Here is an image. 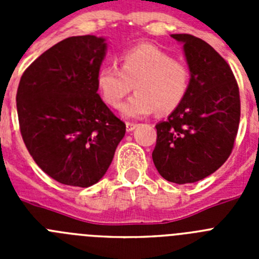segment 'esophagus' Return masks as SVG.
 Segmentation results:
<instances>
[{"instance_id": "1", "label": "esophagus", "mask_w": 259, "mask_h": 259, "mask_svg": "<svg viewBox=\"0 0 259 259\" xmlns=\"http://www.w3.org/2000/svg\"><path fill=\"white\" fill-rule=\"evenodd\" d=\"M135 128H136V124H135V123H131V122L125 123V130H127V132H132Z\"/></svg>"}]
</instances>
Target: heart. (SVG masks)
Returning a JSON list of instances; mask_svg holds the SVG:
<instances>
[{
  "instance_id": "b5f03b06",
  "label": "heart",
  "mask_w": 259,
  "mask_h": 259,
  "mask_svg": "<svg viewBox=\"0 0 259 259\" xmlns=\"http://www.w3.org/2000/svg\"><path fill=\"white\" fill-rule=\"evenodd\" d=\"M191 68L184 61L152 44H139L124 50L119 67L106 63L98 68L96 83L105 104L119 107L135 85L120 111L125 118L148 116L157 109L168 114L182 105L191 87Z\"/></svg>"
}]
</instances>
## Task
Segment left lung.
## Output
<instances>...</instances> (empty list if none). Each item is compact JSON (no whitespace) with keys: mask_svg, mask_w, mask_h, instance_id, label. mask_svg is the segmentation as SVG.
Wrapping results in <instances>:
<instances>
[{"mask_svg":"<svg viewBox=\"0 0 259 259\" xmlns=\"http://www.w3.org/2000/svg\"><path fill=\"white\" fill-rule=\"evenodd\" d=\"M171 36L184 44L191 87L182 105L155 125L152 157L163 179L187 184L215 172L232 153L240 92L230 65L206 41L188 33Z\"/></svg>","mask_w":259,"mask_h":259,"instance_id":"left-lung-1","label":"left lung"}]
</instances>
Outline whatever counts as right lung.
<instances>
[{
	"mask_svg": "<svg viewBox=\"0 0 259 259\" xmlns=\"http://www.w3.org/2000/svg\"><path fill=\"white\" fill-rule=\"evenodd\" d=\"M106 42L72 36L42 53L20 77L17 110L23 141L45 174L87 188L113 161L125 124L98 96Z\"/></svg>",
	"mask_w": 259,
	"mask_h": 259,
	"instance_id": "right-lung-1",
	"label": "right lung"
}]
</instances>
